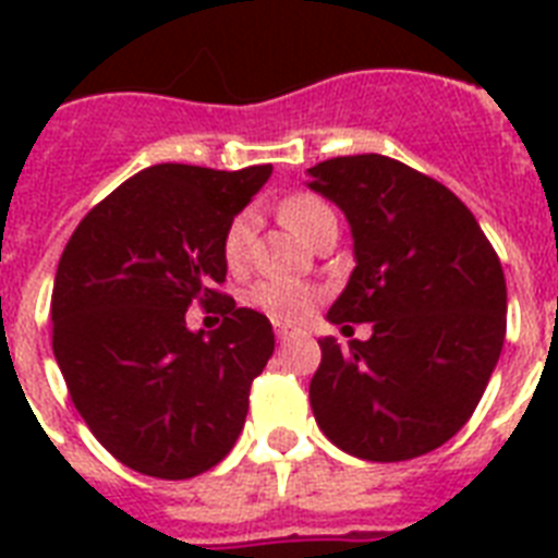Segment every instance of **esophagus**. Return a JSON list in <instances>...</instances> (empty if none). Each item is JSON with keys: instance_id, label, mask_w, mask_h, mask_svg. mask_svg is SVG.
<instances>
[{"instance_id": "34e87169", "label": "esophagus", "mask_w": 558, "mask_h": 558, "mask_svg": "<svg viewBox=\"0 0 558 558\" xmlns=\"http://www.w3.org/2000/svg\"><path fill=\"white\" fill-rule=\"evenodd\" d=\"M275 336H278L280 341H287L289 336H295V330H292V327H289V324H280V322H275Z\"/></svg>"}]
</instances>
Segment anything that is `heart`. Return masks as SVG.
Returning <instances> with one entry per match:
<instances>
[{
	"instance_id": "b5f03b06",
	"label": "heart",
	"mask_w": 558,
	"mask_h": 558,
	"mask_svg": "<svg viewBox=\"0 0 558 558\" xmlns=\"http://www.w3.org/2000/svg\"><path fill=\"white\" fill-rule=\"evenodd\" d=\"M330 214V208L324 205L322 199H315L310 193H295L289 196L280 205V217L287 222L295 234H301L306 240V234L313 231L315 222ZM252 228L254 217L248 210L236 214L226 228V236H222V257L231 269H243L245 260H248V248H252ZM245 301L254 310H260L271 318V322L280 324H298L304 322L306 315L313 313L315 304H318V289L304 283V280H260L254 283L248 292H245Z\"/></svg>"
}]
</instances>
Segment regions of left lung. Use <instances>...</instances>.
Here are the masks:
<instances>
[{"mask_svg":"<svg viewBox=\"0 0 558 558\" xmlns=\"http://www.w3.org/2000/svg\"><path fill=\"white\" fill-rule=\"evenodd\" d=\"M306 177L310 191L339 205L353 236L356 269L327 322L373 330L350 348L318 339L315 423L353 458H420L466 425L498 365L501 260L472 210L402 161L339 156Z\"/></svg>","mask_w":558,"mask_h":558,"instance_id":"left-lung-1","label":"left lung"}]
</instances>
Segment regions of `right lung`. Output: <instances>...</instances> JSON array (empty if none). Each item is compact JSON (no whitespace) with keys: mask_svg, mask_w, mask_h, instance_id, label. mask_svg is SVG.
I'll return each instance as SVG.
<instances>
[{"mask_svg":"<svg viewBox=\"0 0 558 558\" xmlns=\"http://www.w3.org/2000/svg\"><path fill=\"white\" fill-rule=\"evenodd\" d=\"M269 177L271 165H153L65 243L51 292L57 367L100 446L142 475H202L243 432L275 332L214 287L228 271V222ZM196 300L223 313L217 331L186 327Z\"/></svg>","mask_w":558,"mask_h":558,"instance_id":"add662e5","label":"right lung"}]
</instances>
